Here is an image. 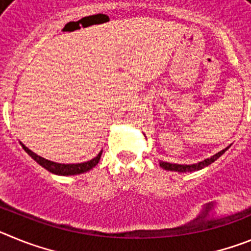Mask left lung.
I'll return each instance as SVG.
<instances>
[{
  "label": "left lung",
  "instance_id": "obj_1",
  "mask_svg": "<svg viewBox=\"0 0 251 251\" xmlns=\"http://www.w3.org/2000/svg\"><path fill=\"white\" fill-rule=\"evenodd\" d=\"M229 147H226L225 150L220 151V152L216 153V154H214V156L210 157V158L205 159V161L199 162V163H196V165H177V163H170V162H162L161 161L159 162V166L167 171H176V172H192V171H199V170H201V168L206 167V166L211 165L212 162H215L217 158H219V157L223 156L224 153L229 150Z\"/></svg>",
  "mask_w": 251,
  "mask_h": 251
}]
</instances>
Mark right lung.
<instances>
[{
  "label": "right lung",
  "mask_w": 251,
  "mask_h": 251,
  "mask_svg": "<svg viewBox=\"0 0 251 251\" xmlns=\"http://www.w3.org/2000/svg\"><path fill=\"white\" fill-rule=\"evenodd\" d=\"M22 148L26 151L28 156H31L35 161L39 163L40 166H43L44 168L51 172V174H55V175H60V176H72V175H80L84 174V172H88L89 170H92L93 167L98 165L99 159H100L101 156V152H99V154L95 158L90 159V161H86L83 162V163H73V165H65V163H56V162H52V161H49V159L43 158V157L37 156L36 153H34L31 150H28L25 145H22Z\"/></svg>",
  "instance_id": "1"
}]
</instances>
